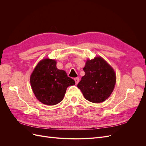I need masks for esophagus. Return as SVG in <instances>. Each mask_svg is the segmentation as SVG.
Returning <instances> with one entry per match:
<instances>
[{
    "instance_id": "1",
    "label": "esophagus",
    "mask_w": 146,
    "mask_h": 146,
    "mask_svg": "<svg viewBox=\"0 0 146 146\" xmlns=\"http://www.w3.org/2000/svg\"><path fill=\"white\" fill-rule=\"evenodd\" d=\"M74 80H75V82H76V85L78 83V82H79V78L78 77H76V78H74Z\"/></svg>"
}]
</instances>
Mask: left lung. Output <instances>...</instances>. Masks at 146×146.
Wrapping results in <instances>:
<instances>
[{
  "label": "left lung",
  "instance_id": "8db88e82",
  "mask_svg": "<svg viewBox=\"0 0 146 146\" xmlns=\"http://www.w3.org/2000/svg\"><path fill=\"white\" fill-rule=\"evenodd\" d=\"M83 70L85 75L77 87L87 100L96 104L103 102L114 90L116 80L115 72L100 56L88 60Z\"/></svg>",
  "mask_w": 146,
  "mask_h": 146
}]
</instances>
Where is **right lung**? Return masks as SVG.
<instances>
[{
    "mask_svg": "<svg viewBox=\"0 0 146 146\" xmlns=\"http://www.w3.org/2000/svg\"><path fill=\"white\" fill-rule=\"evenodd\" d=\"M56 62L49 58L39 61L30 76V84L35 96L41 103L54 105L63 99L66 91L76 83L63 70L56 68Z\"/></svg>",
    "mask_w": 146,
    "mask_h": 146,
    "instance_id": "obj_1",
    "label": "right lung"
}]
</instances>
